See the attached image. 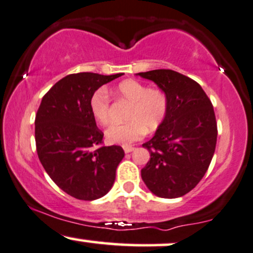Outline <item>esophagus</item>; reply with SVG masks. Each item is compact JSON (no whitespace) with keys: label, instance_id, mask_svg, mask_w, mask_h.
<instances>
[{"label":"esophagus","instance_id":"34e87169","mask_svg":"<svg viewBox=\"0 0 253 253\" xmlns=\"http://www.w3.org/2000/svg\"><path fill=\"white\" fill-rule=\"evenodd\" d=\"M123 149H124V153L129 154V153H131V151L135 150V148L131 147V145H126V147H123Z\"/></svg>","mask_w":253,"mask_h":253}]
</instances>
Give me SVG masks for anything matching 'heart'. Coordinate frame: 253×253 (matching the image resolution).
<instances>
[{"label": "heart", "mask_w": 253, "mask_h": 253, "mask_svg": "<svg viewBox=\"0 0 253 253\" xmlns=\"http://www.w3.org/2000/svg\"><path fill=\"white\" fill-rule=\"evenodd\" d=\"M118 100L131 104L126 124L110 126L105 137L110 143L129 145L138 141L148 131H155L161 126L168 115V94L162 88H149L144 83L135 79L121 82L115 88ZM90 110L93 118L102 126L111 121V99L105 88H98L90 99Z\"/></svg>", "instance_id": "1"}]
</instances>
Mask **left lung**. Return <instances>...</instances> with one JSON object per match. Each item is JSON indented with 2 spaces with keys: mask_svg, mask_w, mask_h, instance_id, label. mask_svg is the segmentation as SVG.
<instances>
[{
  "mask_svg": "<svg viewBox=\"0 0 253 253\" xmlns=\"http://www.w3.org/2000/svg\"><path fill=\"white\" fill-rule=\"evenodd\" d=\"M138 76L155 83L169 99L165 122L142 144L150 154L142 180L157 197L180 198L200 182L214 155L218 129L213 105L195 80L173 70Z\"/></svg>",
  "mask_w": 253,
  "mask_h": 253,
  "instance_id": "8db88e82",
  "label": "left lung"
}]
</instances>
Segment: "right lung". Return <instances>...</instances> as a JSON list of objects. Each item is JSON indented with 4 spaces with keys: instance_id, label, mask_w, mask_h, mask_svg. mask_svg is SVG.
Here are the masks:
<instances>
[{
    "instance_id": "add662e5",
    "label": "right lung",
    "mask_w": 253,
    "mask_h": 253,
    "mask_svg": "<svg viewBox=\"0 0 253 253\" xmlns=\"http://www.w3.org/2000/svg\"><path fill=\"white\" fill-rule=\"evenodd\" d=\"M123 73L68 74L44 94L35 116V143L41 165L59 188L79 200L104 197L124 157L120 145L96 148L104 133L91 114L90 99L100 86Z\"/></svg>"
}]
</instances>
